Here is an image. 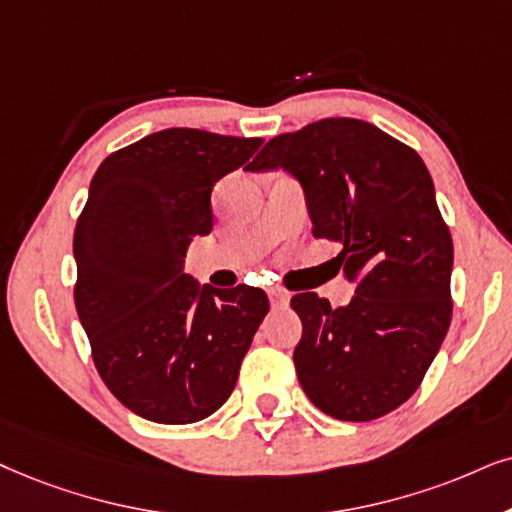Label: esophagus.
I'll return each mask as SVG.
<instances>
[{
	"mask_svg": "<svg viewBox=\"0 0 512 512\" xmlns=\"http://www.w3.org/2000/svg\"><path fill=\"white\" fill-rule=\"evenodd\" d=\"M269 300H271V307L283 309V307H288L290 295L286 293V290H281V288H271L269 290Z\"/></svg>",
	"mask_w": 512,
	"mask_h": 512,
	"instance_id": "34e87169",
	"label": "esophagus"
}]
</instances>
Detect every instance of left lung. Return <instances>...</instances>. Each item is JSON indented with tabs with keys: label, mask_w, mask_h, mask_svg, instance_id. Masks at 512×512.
<instances>
[{
	"label": "left lung",
	"mask_w": 512,
	"mask_h": 512,
	"mask_svg": "<svg viewBox=\"0 0 512 512\" xmlns=\"http://www.w3.org/2000/svg\"><path fill=\"white\" fill-rule=\"evenodd\" d=\"M250 172L300 181L312 234L357 283L352 302L290 300L302 321L293 361L316 409L366 423L418 390L451 323L454 241L420 155L371 122L326 118L267 141Z\"/></svg>",
	"instance_id": "obj_1"
}]
</instances>
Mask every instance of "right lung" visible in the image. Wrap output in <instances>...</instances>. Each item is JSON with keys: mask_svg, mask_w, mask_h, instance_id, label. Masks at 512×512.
<instances>
[{"mask_svg": "<svg viewBox=\"0 0 512 512\" xmlns=\"http://www.w3.org/2000/svg\"><path fill=\"white\" fill-rule=\"evenodd\" d=\"M260 146L189 127L148 134L103 160L77 217L75 309L94 366L153 423L212 416L269 312L260 288H198L184 274L193 236L212 231V189Z\"/></svg>", "mask_w": 512, "mask_h": 512, "instance_id": "right-lung-1", "label": "right lung"}]
</instances>
